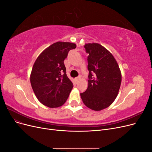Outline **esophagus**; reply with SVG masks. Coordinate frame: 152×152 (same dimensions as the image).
Segmentation results:
<instances>
[{"label": "esophagus", "mask_w": 152, "mask_h": 152, "mask_svg": "<svg viewBox=\"0 0 152 152\" xmlns=\"http://www.w3.org/2000/svg\"><path fill=\"white\" fill-rule=\"evenodd\" d=\"M80 77H76V78H75V79L76 82H77L78 81H79V80H80Z\"/></svg>", "instance_id": "esophagus-1"}]
</instances>
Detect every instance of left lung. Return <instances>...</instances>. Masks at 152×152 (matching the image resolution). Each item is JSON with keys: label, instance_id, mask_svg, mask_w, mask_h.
<instances>
[{"label": "left lung", "instance_id": "1", "mask_svg": "<svg viewBox=\"0 0 152 152\" xmlns=\"http://www.w3.org/2000/svg\"><path fill=\"white\" fill-rule=\"evenodd\" d=\"M88 54V87L80 93L87 107L99 111L108 107L118 95L122 75L115 59L108 50L97 43L84 45Z\"/></svg>", "mask_w": 152, "mask_h": 152}]
</instances>
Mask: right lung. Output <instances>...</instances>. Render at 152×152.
Segmentation results:
<instances>
[{"label":"right lung","instance_id":"obj_1","mask_svg":"<svg viewBox=\"0 0 152 152\" xmlns=\"http://www.w3.org/2000/svg\"><path fill=\"white\" fill-rule=\"evenodd\" d=\"M76 44L57 42L37 58L30 75L31 86L39 102L49 108L61 107L67 100L73 85L68 79L64 60Z\"/></svg>","mask_w":152,"mask_h":152}]
</instances>
